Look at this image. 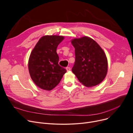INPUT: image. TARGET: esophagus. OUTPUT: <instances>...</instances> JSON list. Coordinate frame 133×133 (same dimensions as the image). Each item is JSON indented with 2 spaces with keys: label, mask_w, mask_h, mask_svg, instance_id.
I'll return each instance as SVG.
<instances>
[{
  "label": "esophagus",
  "mask_w": 133,
  "mask_h": 133,
  "mask_svg": "<svg viewBox=\"0 0 133 133\" xmlns=\"http://www.w3.org/2000/svg\"><path fill=\"white\" fill-rule=\"evenodd\" d=\"M66 69V70H67V71H68L70 70V67H67Z\"/></svg>",
  "instance_id": "34e87169"
}]
</instances>
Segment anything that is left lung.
<instances>
[{
  "label": "left lung",
  "instance_id": "obj_1",
  "mask_svg": "<svg viewBox=\"0 0 133 133\" xmlns=\"http://www.w3.org/2000/svg\"><path fill=\"white\" fill-rule=\"evenodd\" d=\"M75 48V61L72 72L86 87L95 86L105 78L108 63L106 55L92 39L83 37L71 41Z\"/></svg>",
  "mask_w": 133,
  "mask_h": 133
}]
</instances>
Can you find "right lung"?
<instances>
[{
    "label": "right lung",
    "mask_w": 133,
    "mask_h": 133,
    "mask_svg": "<svg viewBox=\"0 0 133 133\" xmlns=\"http://www.w3.org/2000/svg\"><path fill=\"white\" fill-rule=\"evenodd\" d=\"M64 39L62 36H44L32 50L28 61L30 77L39 88L51 90L61 82L67 70L58 64L57 48Z\"/></svg>",
    "instance_id": "obj_1"
}]
</instances>
